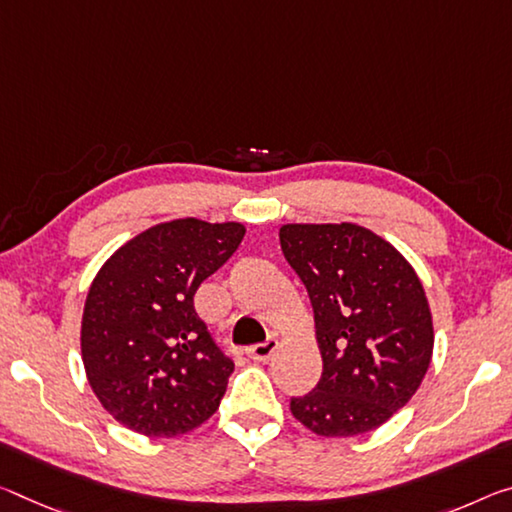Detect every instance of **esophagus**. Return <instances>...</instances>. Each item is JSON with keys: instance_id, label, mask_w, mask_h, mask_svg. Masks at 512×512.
Here are the masks:
<instances>
[{"instance_id": "1", "label": "esophagus", "mask_w": 512, "mask_h": 512, "mask_svg": "<svg viewBox=\"0 0 512 512\" xmlns=\"http://www.w3.org/2000/svg\"><path fill=\"white\" fill-rule=\"evenodd\" d=\"M275 351H278V339L269 337V339H266V342H262V344L250 346V348H248V358H253L255 362H269V360L273 358V355H275Z\"/></svg>"}]
</instances>
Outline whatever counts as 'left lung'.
I'll return each mask as SVG.
<instances>
[{
    "mask_svg": "<svg viewBox=\"0 0 512 512\" xmlns=\"http://www.w3.org/2000/svg\"><path fill=\"white\" fill-rule=\"evenodd\" d=\"M280 246L310 296L323 373L291 399L316 435L369 433L401 410L433 355L424 287L394 246L360 225H282Z\"/></svg>",
    "mask_w": 512,
    "mask_h": 512,
    "instance_id": "1",
    "label": "left lung"
}]
</instances>
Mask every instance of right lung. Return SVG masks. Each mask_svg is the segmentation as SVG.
Returning a JSON list of instances; mask_svg holds the SVG:
<instances>
[{
    "mask_svg": "<svg viewBox=\"0 0 512 512\" xmlns=\"http://www.w3.org/2000/svg\"><path fill=\"white\" fill-rule=\"evenodd\" d=\"M239 223L180 218L111 255L88 291L81 358L104 410L150 437L189 433L214 415L234 362L193 296L234 255Z\"/></svg>",
    "mask_w": 512,
    "mask_h": 512,
    "instance_id": "obj_1",
    "label": "right lung"
}]
</instances>
